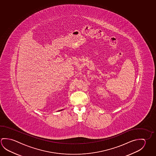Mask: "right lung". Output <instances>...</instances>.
Wrapping results in <instances>:
<instances>
[{"mask_svg":"<svg viewBox=\"0 0 156 156\" xmlns=\"http://www.w3.org/2000/svg\"><path fill=\"white\" fill-rule=\"evenodd\" d=\"M61 110H60V111H61Z\"/></svg>","mask_w":156,"mask_h":156,"instance_id":"add662e5","label":"right lung"}]
</instances>
